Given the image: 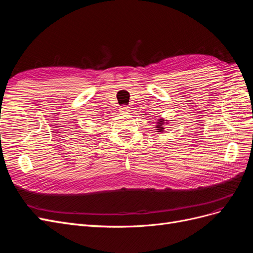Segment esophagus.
<instances>
[{"label":"esophagus","instance_id":"esophagus-1","mask_svg":"<svg viewBox=\"0 0 253 253\" xmlns=\"http://www.w3.org/2000/svg\"><path fill=\"white\" fill-rule=\"evenodd\" d=\"M120 111L124 112V113H127L129 111V108H127L126 105H124V106H121V108H120Z\"/></svg>","mask_w":253,"mask_h":253}]
</instances>
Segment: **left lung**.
Instances as JSON below:
<instances>
[{"label": "left lung", "instance_id": "left-lung-1", "mask_svg": "<svg viewBox=\"0 0 253 253\" xmlns=\"http://www.w3.org/2000/svg\"><path fill=\"white\" fill-rule=\"evenodd\" d=\"M157 124L159 125V126H157L156 127L158 128V131L157 132H162V131H164V126H162L163 125H164V120L163 119H160V121L159 122H157Z\"/></svg>", "mask_w": 253, "mask_h": 253}]
</instances>
